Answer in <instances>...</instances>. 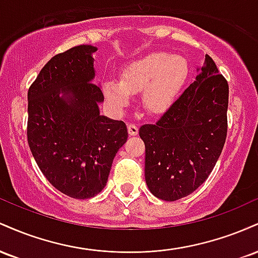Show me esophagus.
<instances>
[{
  "label": "esophagus",
  "mask_w": 258,
  "mask_h": 258,
  "mask_svg": "<svg viewBox=\"0 0 258 258\" xmlns=\"http://www.w3.org/2000/svg\"><path fill=\"white\" fill-rule=\"evenodd\" d=\"M127 128H128L130 136H137L138 135V127L136 126L135 123H128V125H127Z\"/></svg>",
  "instance_id": "1"
}]
</instances>
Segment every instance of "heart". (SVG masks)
Listing matches in <instances>:
<instances>
[{
  "instance_id": "heart-1",
  "label": "heart",
  "mask_w": 258,
  "mask_h": 258,
  "mask_svg": "<svg viewBox=\"0 0 258 258\" xmlns=\"http://www.w3.org/2000/svg\"><path fill=\"white\" fill-rule=\"evenodd\" d=\"M189 72L188 60L182 55L153 52L126 64L120 82H106L104 93L110 104L123 108L128 104L130 93L142 91L143 108L152 115H161L178 98Z\"/></svg>"
}]
</instances>
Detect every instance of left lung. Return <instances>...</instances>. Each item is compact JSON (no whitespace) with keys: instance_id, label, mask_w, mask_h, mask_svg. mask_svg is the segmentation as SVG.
Here are the masks:
<instances>
[{"instance_id":"1","label":"left lung","mask_w":258,"mask_h":258,"mask_svg":"<svg viewBox=\"0 0 258 258\" xmlns=\"http://www.w3.org/2000/svg\"><path fill=\"white\" fill-rule=\"evenodd\" d=\"M199 72L154 125L139 128L146 144L147 185L161 200L176 201L197 190L226 143L228 82L207 54Z\"/></svg>"}]
</instances>
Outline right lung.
<instances>
[{
  "label": "right lung",
  "instance_id": "1",
  "mask_svg": "<svg viewBox=\"0 0 258 258\" xmlns=\"http://www.w3.org/2000/svg\"><path fill=\"white\" fill-rule=\"evenodd\" d=\"M90 44L54 55L28 91V143L48 182L74 199L103 190L128 133L123 121L99 114L104 100L94 79Z\"/></svg>",
  "mask_w": 258,
  "mask_h": 258
}]
</instances>
